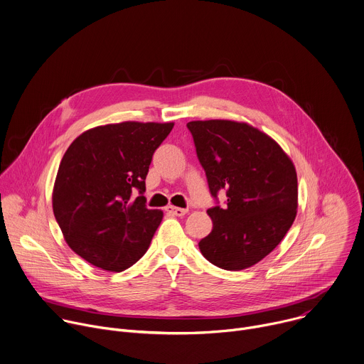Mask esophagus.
<instances>
[{"instance_id":"1","label":"esophagus","mask_w":364,"mask_h":364,"mask_svg":"<svg viewBox=\"0 0 364 364\" xmlns=\"http://www.w3.org/2000/svg\"><path fill=\"white\" fill-rule=\"evenodd\" d=\"M166 210L173 215V216H178V218H183L187 215V210L186 209H180V207H174V205H167Z\"/></svg>"}]
</instances>
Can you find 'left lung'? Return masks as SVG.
<instances>
[{
    "label": "left lung",
    "mask_w": 364,
    "mask_h": 364,
    "mask_svg": "<svg viewBox=\"0 0 364 364\" xmlns=\"http://www.w3.org/2000/svg\"><path fill=\"white\" fill-rule=\"evenodd\" d=\"M197 159L212 196L226 190L225 207L207 210L213 229L198 242L207 261L226 271L250 268L269 255L292 226L296 171L267 134L226 119L191 121Z\"/></svg>",
    "instance_id": "1"
}]
</instances>
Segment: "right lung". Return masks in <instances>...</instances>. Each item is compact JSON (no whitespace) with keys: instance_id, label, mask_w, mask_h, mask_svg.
<instances>
[{"instance_id":"1","label":"right lung","mask_w":364,"mask_h":364,"mask_svg":"<svg viewBox=\"0 0 364 364\" xmlns=\"http://www.w3.org/2000/svg\"><path fill=\"white\" fill-rule=\"evenodd\" d=\"M174 124L121 122L92 128L65 152L53 188V213L66 243L111 272L132 267L163 220L144 197L152 154Z\"/></svg>"}]
</instances>
